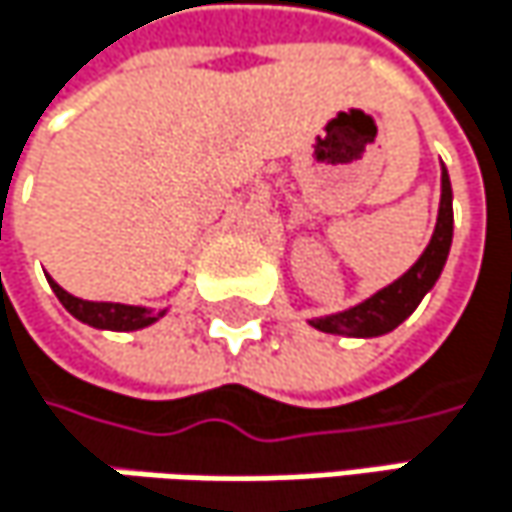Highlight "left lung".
<instances>
[{
    "label": "left lung",
    "instance_id": "1",
    "mask_svg": "<svg viewBox=\"0 0 512 512\" xmlns=\"http://www.w3.org/2000/svg\"><path fill=\"white\" fill-rule=\"evenodd\" d=\"M451 201H454L451 177L442 168V201H439L436 231H433V240L424 249V255L415 260V266L409 272H403L394 284H388L379 293H373L370 299L358 302L356 308H347V311L329 314V317H317V320H311V326L326 335H344V338H376V335L397 329L418 308V302L427 296V290L442 275V266L448 260L451 240H454V204Z\"/></svg>",
    "mask_w": 512,
    "mask_h": 512
}]
</instances>
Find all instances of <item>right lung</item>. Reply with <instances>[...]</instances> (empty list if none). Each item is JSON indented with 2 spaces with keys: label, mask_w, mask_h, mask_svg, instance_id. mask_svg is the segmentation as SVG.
I'll return each instance as SVG.
<instances>
[{
  "label": "right lung",
  "mask_w": 512,
  "mask_h": 512,
  "mask_svg": "<svg viewBox=\"0 0 512 512\" xmlns=\"http://www.w3.org/2000/svg\"><path fill=\"white\" fill-rule=\"evenodd\" d=\"M52 293L58 296V302L82 323L94 326V329H109V332H136L156 323L165 311H148L139 305H121V302H88V299H76L70 296L64 287H58L50 278Z\"/></svg>",
  "instance_id": "right-lung-1"
}]
</instances>
